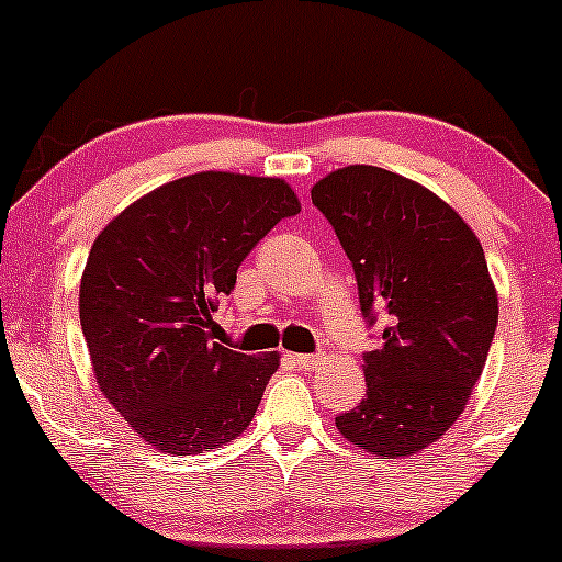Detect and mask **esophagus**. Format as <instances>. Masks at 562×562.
<instances>
[{
    "label": "esophagus",
    "instance_id": "esophagus-1",
    "mask_svg": "<svg viewBox=\"0 0 562 562\" xmlns=\"http://www.w3.org/2000/svg\"><path fill=\"white\" fill-rule=\"evenodd\" d=\"M319 353H299V357H293V362L301 367V370H314V367L319 364Z\"/></svg>",
    "mask_w": 562,
    "mask_h": 562
}]
</instances>
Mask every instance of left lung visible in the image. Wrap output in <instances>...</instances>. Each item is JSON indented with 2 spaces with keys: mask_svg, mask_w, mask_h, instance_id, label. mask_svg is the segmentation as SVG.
Masks as SVG:
<instances>
[{
  "mask_svg": "<svg viewBox=\"0 0 562 562\" xmlns=\"http://www.w3.org/2000/svg\"><path fill=\"white\" fill-rule=\"evenodd\" d=\"M312 203L351 261L364 319L383 325L367 396L335 425L380 460L412 457L454 425L486 364L499 317L486 256L449 203L378 166L327 173Z\"/></svg>",
  "mask_w": 562,
  "mask_h": 562,
  "instance_id": "1",
  "label": "left lung"
}]
</instances>
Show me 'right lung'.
<instances>
[{"label":"right lung","mask_w":562,"mask_h":562,"mask_svg":"<svg viewBox=\"0 0 562 562\" xmlns=\"http://www.w3.org/2000/svg\"><path fill=\"white\" fill-rule=\"evenodd\" d=\"M299 211L282 179L200 171L147 192L97 235L81 330L97 385L150 447L209 451L254 420L280 353L214 344V312L256 243Z\"/></svg>","instance_id":"obj_1"}]
</instances>
